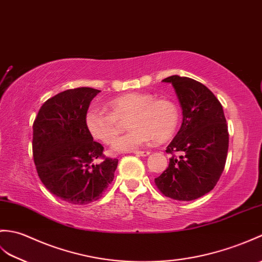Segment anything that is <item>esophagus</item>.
Segmentation results:
<instances>
[{
    "instance_id": "obj_1",
    "label": "esophagus",
    "mask_w": 262,
    "mask_h": 262,
    "mask_svg": "<svg viewBox=\"0 0 262 262\" xmlns=\"http://www.w3.org/2000/svg\"><path fill=\"white\" fill-rule=\"evenodd\" d=\"M134 153H135L137 156H147V155H149V151H142V150H136V151H134Z\"/></svg>"
}]
</instances>
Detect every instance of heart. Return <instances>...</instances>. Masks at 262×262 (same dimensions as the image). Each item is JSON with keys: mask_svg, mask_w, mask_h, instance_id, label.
Returning <instances> with one entry per match:
<instances>
[{"mask_svg": "<svg viewBox=\"0 0 262 262\" xmlns=\"http://www.w3.org/2000/svg\"><path fill=\"white\" fill-rule=\"evenodd\" d=\"M106 111L90 107L84 115V126L95 141L112 144L119 125L117 120L127 118L130 128L125 136L115 141V151H133L150 141L162 143L172 137L180 123V109L169 99H155L147 93H128L106 102Z\"/></svg>", "mask_w": 262, "mask_h": 262, "instance_id": "1", "label": "heart"}]
</instances>
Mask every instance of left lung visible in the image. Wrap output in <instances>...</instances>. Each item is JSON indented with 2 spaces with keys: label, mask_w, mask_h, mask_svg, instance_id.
<instances>
[{
  "label": "left lung",
  "mask_w": 262,
  "mask_h": 262,
  "mask_svg": "<svg viewBox=\"0 0 262 262\" xmlns=\"http://www.w3.org/2000/svg\"><path fill=\"white\" fill-rule=\"evenodd\" d=\"M183 114L181 128L167 146L168 167L155 179L157 188L167 198L192 201L213 190L226 165L229 133L223 108L213 93L194 79L171 76Z\"/></svg>",
  "instance_id": "8db88e82"
}]
</instances>
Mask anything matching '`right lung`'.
<instances>
[{"label": "right lung", "mask_w": 262, "mask_h": 262, "mask_svg": "<svg viewBox=\"0 0 262 262\" xmlns=\"http://www.w3.org/2000/svg\"><path fill=\"white\" fill-rule=\"evenodd\" d=\"M99 93L88 87L62 91L41 106L33 123L36 172L49 192L70 204L100 199L117 168L118 160L103 156L102 145L84 126V115ZM98 158L104 160L95 164Z\"/></svg>", "instance_id": "right-lung-1"}]
</instances>
